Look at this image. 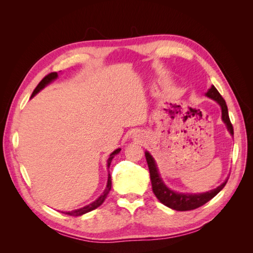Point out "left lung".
I'll return each mask as SVG.
<instances>
[{
  "mask_svg": "<svg viewBox=\"0 0 253 253\" xmlns=\"http://www.w3.org/2000/svg\"><path fill=\"white\" fill-rule=\"evenodd\" d=\"M206 96L213 99V100H215L220 105L221 119H223V121L225 122L228 131L230 132V134L233 136V126H232V124L230 121V118H229L228 108H227V104H226V101L224 100V98L220 96L218 90L215 88V86L214 85H212L209 88V90L207 91ZM144 154H145V158H147V163H148V167L150 170V177H151V181H152L153 192H154L155 196L158 198L160 203L164 204L167 207H169V208H171V209L176 210V211H189V210L200 208L201 206L205 205L206 203H208L210 200H212V198L226 186V183L228 181V179H226L216 189L208 191V192H206V193L188 194V193L175 192V191L170 190L169 188H168L164 183V181L162 180V178H160L154 158L152 157V155L149 152H145Z\"/></svg>",
  "mask_w": 253,
  "mask_h": 253,
  "instance_id": "left-lung-1",
  "label": "left lung"
}]
</instances>
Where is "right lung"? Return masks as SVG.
I'll use <instances>...</instances> for the list:
<instances>
[{
	"instance_id": "obj_1",
	"label": "right lung",
	"mask_w": 253,
	"mask_h": 253,
	"mask_svg": "<svg viewBox=\"0 0 253 253\" xmlns=\"http://www.w3.org/2000/svg\"><path fill=\"white\" fill-rule=\"evenodd\" d=\"M57 77H58V74H57L56 72H55V73H50V74H48L47 76H45V77L40 81V83L38 84L37 87H36L35 90H34V93H33L32 97H30V98H33L36 94L39 93V91H40L42 88H44L45 86H46L47 84H49L51 81L57 79ZM120 150H121V149L115 150V151L112 153V154L110 155V157H109V159H108V168H110L111 163H112V159L114 158L115 155L118 154V153L120 152ZM111 188H112V178H111V174H110V172H109L108 183H106V188H105V190L103 191V193H102L100 196H99L95 202H93V203L87 205V206H85V207H83V208H80V209H77V210H74V211H71V212H64V213H65V214H68V215H72V216H79V215H82V214H85V213H87V212H89V211H91V210H94V209L98 208L99 206L102 205V203L104 202L106 196H108L109 192L111 191Z\"/></svg>"
}]
</instances>
